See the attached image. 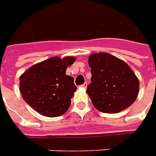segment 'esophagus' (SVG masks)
<instances>
[{"instance_id":"1","label":"esophagus","mask_w":156,"mask_h":156,"mask_svg":"<svg viewBox=\"0 0 156 156\" xmlns=\"http://www.w3.org/2000/svg\"><path fill=\"white\" fill-rule=\"evenodd\" d=\"M87 86H88V83L86 82V83H84L83 84H82L81 87L82 88H87Z\"/></svg>"}]
</instances>
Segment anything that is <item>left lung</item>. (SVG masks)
<instances>
[{"mask_svg": "<svg viewBox=\"0 0 156 156\" xmlns=\"http://www.w3.org/2000/svg\"><path fill=\"white\" fill-rule=\"evenodd\" d=\"M89 66L92 78L86 92L98 111L117 113L134 102L139 94V82L125 62L101 52L89 56Z\"/></svg>", "mask_w": 156, "mask_h": 156, "instance_id": "8db88e82", "label": "left lung"}]
</instances>
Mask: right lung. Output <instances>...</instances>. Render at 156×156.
Wrapping results in <instances>:
<instances>
[{"label":"right lung","mask_w":156,"mask_h":156,"mask_svg":"<svg viewBox=\"0 0 156 156\" xmlns=\"http://www.w3.org/2000/svg\"><path fill=\"white\" fill-rule=\"evenodd\" d=\"M75 60L73 56L63 59L53 56L34 65L21 75L20 93L35 112L56 117L69 109L77 87L74 78L66 75V70Z\"/></svg>","instance_id":"obj_1"}]
</instances>
